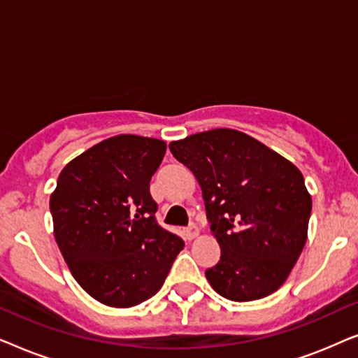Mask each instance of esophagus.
<instances>
[{"instance_id": "34e87169", "label": "esophagus", "mask_w": 358, "mask_h": 358, "mask_svg": "<svg viewBox=\"0 0 358 358\" xmlns=\"http://www.w3.org/2000/svg\"><path fill=\"white\" fill-rule=\"evenodd\" d=\"M197 234H199V228L195 227V224H190L189 228L184 229V236L187 239H194Z\"/></svg>"}]
</instances>
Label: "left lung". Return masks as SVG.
<instances>
[{"instance_id":"left-lung-1","label":"left lung","mask_w":358,"mask_h":358,"mask_svg":"<svg viewBox=\"0 0 358 358\" xmlns=\"http://www.w3.org/2000/svg\"><path fill=\"white\" fill-rule=\"evenodd\" d=\"M174 158L202 187L205 212L222 248L205 271L231 301L271 295L305 248L311 195L300 169L243 131L215 129L171 141Z\"/></svg>"}]
</instances>
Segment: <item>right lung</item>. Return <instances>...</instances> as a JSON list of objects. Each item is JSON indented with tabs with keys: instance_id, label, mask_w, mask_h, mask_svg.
<instances>
[{
	"instance_id": "1",
	"label": "right lung",
	"mask_w": 358,
	"mask_h": 358,
	"mask_svg": "<svg viewBox=\"0 0 358 358\" xmlns=\"http://www.w3.org/2000/svg\"><path fill=\"white\" fill-rule=\"evenodd\" d=\"M163 140L117 135L70 161L50 197L53 234L75 280L97 301L130 308L163 287L184 241L159 227L151 176Z\"/></svg>"
}]
</instances>
